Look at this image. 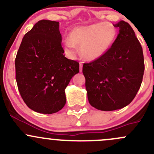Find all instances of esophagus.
Segmentation results:
<instances>
[{
    "instance_id": "obj_1",
    "label": "esophagus",
    "mask_w": 154,
    "mask_h": 154,
    "mask_svg": "<svg viewBox=\"0 0 154 154\" xmlns=\"http://www.w3.org/2000/svg\"><path fill=\"white\" fill-rule=\"evenodd\" d=\"M82 71H83V63H82V62H80V71L81 72Z\"/></svg>"
}]
</instances>
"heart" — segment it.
Segmentation results:
<instances>
[{
	"label": "heart",
	"instance_id": "obj_1",
	"mask_svg": "<svg viewBox=\"0 0 154 154\" xmlns=\"http://www.w3.org/2000/svg\"><path fill=\"white\" fill-rule=\"evenodd\" d=\"M117 30L114 26L106 23H97L80 26L71 32L69 38L64 41L66 51L74 55L77 47L85 60H95L103 57L114 43Z\"/></svg>",
	"mask_w": 154,
	"mask_h": 154
}]
</instances>
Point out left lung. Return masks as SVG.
Returning a JSON list of instances; mask_svg holds the SVG:
<instances>
[{"label":"left lung","mask_w":154,"mask_h":154,"mask_svg":"<svg viewBox=\"0 0 154 154\" xmlns=\"http://www.w3.org/2000/svg\"><path fill=\"white\" fill-rule=\"evenodd\" d=\"M114 27H119V33L111 48L103 57L83 66L88 102L102 111L130 104L144 71L142 48L131 26L121 21Z\"/></svg>","instance_id":"8db88e82"}]
</instances>
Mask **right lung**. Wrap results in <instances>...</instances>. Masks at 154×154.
<instances>
[{
  "label": "right lung",
  "mask_w": 154,
  "mask_h": 154,
  "mask_svg": "<svg viewBox=\"0 0 154 154\" xmlns=\"http://www.w3.org/2000/svg\"><path fill=\"white\" fill-rule=\"evenodd\" d=\"M58 21L41 20L24 35L15 57L18 91L29 109L52 114L66 103L65 89L79 63L63 54Z\"/></svg>",
  "instance_id": "add662e5"
}]
</instances>
